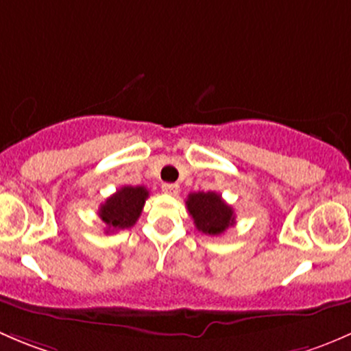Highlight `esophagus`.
I'll return each mask as SVG.
<instances>
[{
	"label": "esophagus",
	"instance_id": "esophagus-1",
	"mask_svg": "<svg viewBox=\"0 0 351 351\" xmlns=\"http://www.w3.org/2000/svg\"><path fill=\"white\" fill-rule=\"evenodd\" d=\"M162 191H164V193H167V194H172V196H176V194L180 191V187L177 186V184L165 182V184H162Z\"/></svg>",
	"mask_w": 351,
	"mask_h": 351
}]
</instances>
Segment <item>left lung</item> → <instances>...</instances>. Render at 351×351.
I'll return each instance as SVG.
<instances>
[{
  "mask_svg": "<svg viewBox=\"0 0 351 351\" xmlns=\"http://www.w3.org/2000/svg\"><path fill=\"white\" fill-rule=\"evenodd\" d=\"M187 211L196 228L204 234H221L234 225V211L221 199V194L199 191L187 196Z\"/></svg>",
  "mask_w": 351,
  "mask_h": 351,
  "instance_id": "obj_1",
  "label": "left lung"
}]
</instances>
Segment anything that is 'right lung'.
I'll return each instance as SVG.
<instances>
[{
	"mask_svg": "<svg viewBox=\"0 0 351 351\" xmlns=\"http://www.w3.org/2000/svg\"><path fill=\"white\" fill-rule=\"evenodd\" d=\"M149 191L143 186H125L108 197L99 208V218L108 231L132 228L142 215Z\"/></svg>",
	"mask_w": 351,
	"mask_h": 351,
	"instance_id": "right-lung-1",
	"label": "right lung"
}]
</instances>
